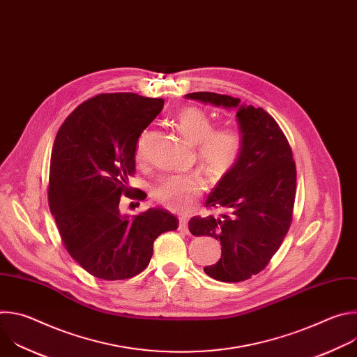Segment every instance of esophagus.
<instances>
[{"instance_id":"esophagus-1","label":"esophagus","mask_w":357,"mask_h":357,"mask_svg":"<svg viewBox=\"0 0 357 357\" xmlns=\"http://www.w3.org/2000/svg\"><path fill=\"white\" fill-rule=\"evenodd\" d=\"M182 233H189V227H188V220L186 219H181L179 220V227H178Z\"/></svg>"}]
</instances>
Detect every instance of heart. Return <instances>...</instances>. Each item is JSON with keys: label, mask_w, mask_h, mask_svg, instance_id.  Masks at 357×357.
<instances>
[{"label": "heart", "mask_w": 357, "mask_h": 357, "mask_svg": "<svg viewBox=\"0 0 357 357\" xmlns=\"http://www.w3.org/2000/svg\"><path fill=\"white\" fill-rule=\"evenodd\" d=\"M175 124L186 141L197 145V157L209 174L223 176L238 162L243 138L237 130L231 127L213 130L212 119L196 107L182 109L175 116ZM202 189L203 182L196 175H171L155 186L152 196L168 209L186 211Z\"/></svg>", "instance_id": "obj_1"}]
</instances>
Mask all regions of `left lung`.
<instances>
[{"instance_id":"1","label":"left lung","mask_w":357,"mask_h":357,"mask_svg":"<svg viewBox=\"0 0 357 357\" xmlns=\"http://www.w3.org/2000/svg\"><path fill=\"white\" fill-rule=\"evenodd\" d=\"M185 98L237 112L241 157L205 203L226 213L195 216L189 230L220 240L222 257L203 268L205 273L218 281L240 282L266 268L291 226L296 186L292 151L280 126L261 107L211 91L189 93Z\"/></svg>"}]
</instances>
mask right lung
I'll return each instance as SVG.
<instances>
[{"label":"right lung","instance_id":"add662e5","mask_svg":"<svg viewBox=\"0 0 357 357\" xmlns=\"http://www.w3.org/2000/svg\"><path fill=\"white\" fill-rule=\"evenodd\" d=\"M162 98L98 94L82 103L58 131L50 157L49 208L72 259L96 278H131L146 268L155 238L179 220L162 208L130 216L120 208L135 169L141 132ZM144 193V192H142ZM141 190L134 196L144 199Z\"/></svg>","mask_w":357,"mask_h":357}]
</instances>
